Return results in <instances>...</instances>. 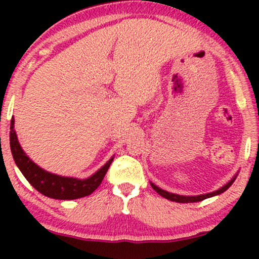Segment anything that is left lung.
Returning <instances> with one entry per match:
<instances>
[{
    "mask_svg": "<svg viewBox=\"0 0 259 259\" xmlns=\"http://www.w3.org/2000/svg\"><path fill=\"white\" fill-rule=\"evenodd\" d=\"M236 180V177H234L233 179L229 180L228 183H227L226 185H223L222 188H219L218 190H215V192H211V193H208V194H200V195H194V197H189V195H179V194H173V193H169L166 192V190H163L160 189L159 187H156L155 184H153V183H150L151 187H153V189L155 190L158 194H160L163 198H166V199L171 200V202H177V203H194V202H200V200H204L207 199V198H210V197H214V195H218V194H222L223 192H226L227 189H228L229 187H231L232 184H233V182Z\"/></svg>",
    "mask_w": 259,
    "mask_h": 259,
    "instance_id": "left-lung-1",
    "label": "left lung"
}]
</instances>
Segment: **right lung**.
Instances as JSON below:
<instances>
[{
  "label": "right lung",
  "mask_w": 259,
  "mask_h": 259,
  "mask_svg": "<svg viewBox=\"0 0 259 259\" xmlns=\"http://www.w3.org/2000/svg\"><path fill=\"white\" fill-rule=\"evenodd\" d=\"M14 124L15 120L12 117L11 127H10L11 129V132H10V146H11V153L15 163H16L21 173L23 174V177L37 192L46 195V197L52 198V199L71 200L90 195L101 184L111 161L114 160V158H111L103 168L99 169L94 176H91L88 179L69 178V177H61L49 173V171L44 170L42 168L36 165L26 155L17 140Z\"/></svg>",
  "instance_id": "right-lung-1"
}]
</instances>
